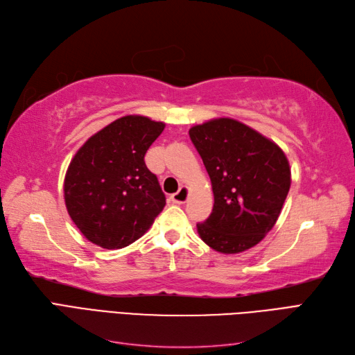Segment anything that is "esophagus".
Listing matches in <instances>:
<instances>
[{"label":"esophagus","mask_w":355,"mask_h":355,"mask_svg":"<svg viewBox=\"0 0 355 355\" xmlns=\"http://www.w3.org/2000/svg\"><path fill=\"white\" fill-rule=\"evenodd\" d=\"M187 198H188V188H185V187L179 188V191H178V192H175L173 196H171V201L176 202V204L185 202V201H187Z\"/></svg>","instance_id":"obj_1"}]
</instances>
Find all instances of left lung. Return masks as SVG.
Listing matches in <instances>:
<instances>
[{
	"instance_id": "8db88e82",
	"label": "left lung",
	"mask_w": 355,
	"mask_h": 355,
	"mask_svg": "<svg viewBox=\"0 0 355 355\" xmlns=\"http://www.w3.org/2000/svg\"><path fill=\"white\" fill-rule=\"evenodd\" d=\"M189 137L211 180L210 216L201 240L220 253H240L272 230L290 189L284 153L245 124L219 118L192 127Z\"/></svg>"
}]
</instances>
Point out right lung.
<instances>
[{"label": "right lung", "mask_w": 355, "mask_h": 355, "mask_svg": "<svg viewBox=\"0 0 355 355\" xmlns=\"http://www.w3.org/2000/svg\"><path fill=\"white\" fill-rule=\"evenodd\" d=\"M163 130V123L127 115L92 136L75 154L65 176V202L89 241L121 249L142 237L163 210L166 196L144 159Z\"/></svg>", "instance_id": "obj_1"}]
</instances>
